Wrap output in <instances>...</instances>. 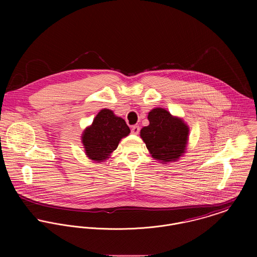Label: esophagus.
<instances>
[{
    "label": "esophagus",
    "mask_w": 257,
    "mask_h": 257,
    "mask_svg": "<svg viewBox=\"0 0 257 257\" xmlns=\"http://www.w3.org/2000/svg\"><path fill=\"white\" fill-rule=\"evenodd\" d=\"M140 131H141V128H140L139 125H134V126L132 127V134H133V135H139V134H140Z\"/></svg>",
    "instance_id": "34e87169"
}]
</instances>
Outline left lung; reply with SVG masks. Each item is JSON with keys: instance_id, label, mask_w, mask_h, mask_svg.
<instances>
[{"instance_id": "left-lung-1", "label": "left lung", "mask_w": 257, "mask_h": 257, "mask_svg": "<svg viewBox=\"0 0 257 257\" xmlns=\"http://www.w3.org/2000/svg\"><path fill=\"white\" fill-rule=\"evenodd\" d=\"M147 118L149 124L142 128L141 137L151 156L162 163L177 161L186 151L188 125L162 108L150 110Z\"/></svg>"}]
</instances>
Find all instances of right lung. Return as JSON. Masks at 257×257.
Segmentation results:
<instances>
[{
  "instance_id": "add662e5",
  "label": "right lung",
  "mask_w": 257,
  "mask_h": 257,
  "mask_svg": "<svg viewBox=\"0 0 257 257\" xmlns=\"http://www.w3.org/2000/svg\"><path fill=\"white\" fill-rule=\"evenodd\" d=\"M131 133L124 119L112 110L103 109L95 116L92 124L85 128L82 144L86 155L94 161H105L116 149L118 143Z\"/></svg>"
}]
</instances>
